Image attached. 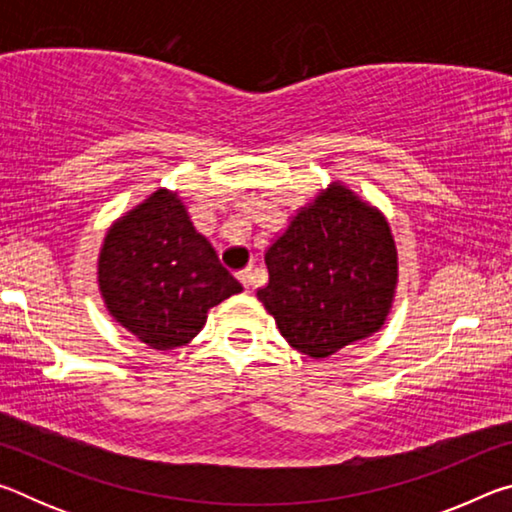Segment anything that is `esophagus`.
Returning a JSON list of instances; mask_svg holds the SVG:
<instances>
[{
    "label": "esophagus",
    "instance_id": "obj_1",
    "mask_svg": "<svg viewBox=\"0 0 512 512\" xmlns=\"http://www.w3.org/2000/svg\"><path fill=\"white\" fill-rule=\"evenodd\" d=\"M239 282L244 284V289L246 291H253V287H255V273L253 271H239Z\"/></svg>",
    "mask_w": 512,
    "mask_h": 512
}]
</instances>
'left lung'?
Segmentation results:
<instances>
[{
	"label": "left lung",
	"instance_id": "1",
	"mask_svg": "<svg viewBox=\"0 0 512 512\" xmlns=\"http://www.w3.org/2000/svg\"><path fill=\"white\" fill-rule=\"evenodd\" d=\"M257 300L293 350L327 359L375 336L391 316L400 259L386 214L332 180L266 248Z\"/></svg>",
	"mask_w": 512,
	"mask_h": 512
}]
</instances>
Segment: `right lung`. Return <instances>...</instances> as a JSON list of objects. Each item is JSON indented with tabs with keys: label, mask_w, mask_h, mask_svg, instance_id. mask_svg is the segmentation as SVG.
Masks as SVG:
<instances>
[{
	"label": "right lung",
	"mask_w": 512,
	"mask_h": 512,
	"mask_svg": "<svg viewBox=\"0 0 512 512\" xmlns=\"http://www.w3.org/2000/svg\"><path fill=\"white\" fill-rule=\"evenodd\" d=\"M97 284L115 323L153 350L192 343L210 309L244 291L167 187L112 221L99 248Z\"/></svg>",
	"instance_id": "1"
}]
</instances>
